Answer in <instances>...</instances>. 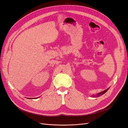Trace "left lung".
Returning <instances> with one entry per match:
<instances>
[{"instance_id": "obj_1", "label": "left lung", "mask_w": 128, "mask_h": 128, "mask_svg": "<svg viewBox=\"0 0 128 128\" xmlns=\"http://www.w3.org/2000/svg\"><path fill=\"white\" fill-rule=\"evenodd\" d=\"M108 89H109V88H107V89H106V90H104V91H103L102 92H100V93H99V94H96V95H92L91 96L92 97H96V96H102V94H104V93H106L107 91H108Z\"/></svg>"}]
</instances>
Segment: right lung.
Segmentation results:
<instances>
[{"instance_id": "right-lung-1", "label": "right lung", "mask_w": 128, "mask_h": 128, "mask_svg": "<svg viewBox=\"0 0 128 128\" xmlns=\"http://www.w3.org/2000/svg\"><path fill=\"white\" fill-rule=\"evenodd\" d=\"M34 99H36V98H34Z\"/></svg>"}]
</instances>
